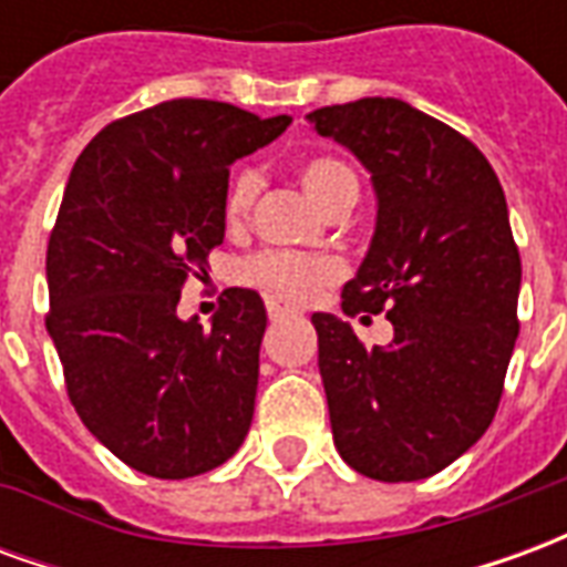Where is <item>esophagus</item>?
<instances>
[{"mask_svg": "<svg viewBox=\"0 0 567 567\" xmlns=\"http://www.w3.org/2000/svg\"><path fill=\"white\" fill-rule=\"evenodd\" d=\"M297 307L295 303H288L285 297H267V316H270L272 321L276 319H285V316H295Z\"/></svg>", "mask_w": 567, "mask_h": 567, "instance_id": "esophagus-1", "label": "esophagus"}]
</instances>
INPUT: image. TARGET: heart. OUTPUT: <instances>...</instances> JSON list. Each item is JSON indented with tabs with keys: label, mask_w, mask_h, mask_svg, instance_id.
I'll return each mask as SVG.
<instances>
[{
	"label": "heart",
	"mask_w": 567,
	"mask_h": 567,
	"mask_svg": "<svg viewBox=\"0 0 567 567\" xmlns=\"http://www.w3.org/2000/svg\"><path fill=\"white\" fill-rule=\"evenodd\" d=\"M300 182L309 190V197L328 212L340 209L346 203L358 199V175L352 166H346L337 157H309L300 166ZM260 194V173L255 166H243L234 175L224 197V212L230 221H243ZM236 276L246 285L264 288L285 300H307L319 288L340 279V264L328 255H300V251H282V248H264L239 260Z\"/></svg>",
	"instance_id": "1"
}]
</instances>
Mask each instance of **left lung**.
Instances as JSON below:
<instances>
[{"mask_svg":"<svg viewBox=\"0 0 567 567\" xmlns=\"http://www.w3.org/2000/svg\"><path fill=\"white\" fill-rule=\"evenodd\" d=\"M309 121L368 166L380 203L343 312H385L394 328L368 349L349 321L312 316L333 443L370 480H425L486 434L504 392L523 282L507 199L474 142L404 100L324 105Z\"/></svg>","mask_w":567,"mask_h":567,"instance_id":"8db88e82","label":"left lung"}]
</instances>
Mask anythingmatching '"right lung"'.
<instances>
[{
  "instance_id": "1",
  "label": "right lung",
  "mask_w": 567,
  "mask_h": 567,
  "mask_svg": "<svg viewBox=\"0 0 567 567\" xmlns=\"http://www.w3.org/2000/svg\"><path fill=\"white\" fill-rule=\"evenodd\" d=\"M288 124L169 100L112 121L72 166L48 239L44 324L81 422L140 474H206L246 440L264 300L227 288L209 331L175 307L224 243L227 166Z\"/></svg>"
}]
</instances>
